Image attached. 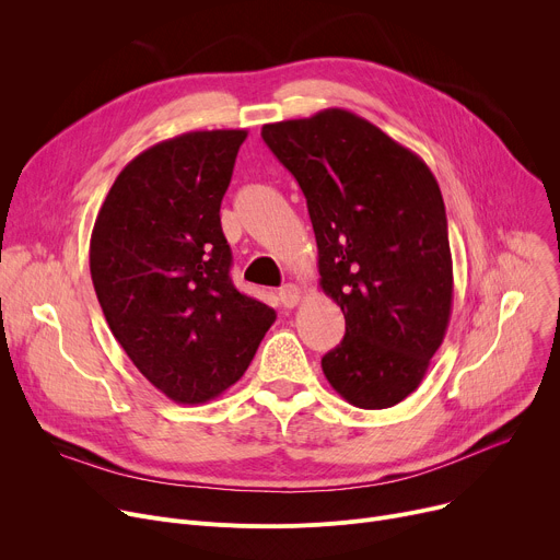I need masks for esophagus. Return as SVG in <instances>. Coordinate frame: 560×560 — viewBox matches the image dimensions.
<instances>
[{"mask_svg": "<svg viewBox=\"0 0 560 560\" xmlns=\"http://www.w3.org/2000/svg\"><path fill=\"white\" fill-rule=\"evenodd\" d=\"M300 300H302L300 285L288 283V285H283V288L279 290V302H281L283 308H294L296 304H300Z\"/></svg>", "mask_w": 560, "mask_h": 560, "instance_id": "esophagus-1", "label": "esophagus"}]
</instances>
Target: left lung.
Masks as SVG:
<instances>
[{"label": "left lung", "mask_w": 560, "mask_h": 560, "mask_svg": "<svg viewBox=\"0 0 560 560\" xmlns=\"http://www.w3.org/2000/svg\"><path fill=\"white\" fill-rule=\"evenodd\" d=\"M306 196L319 285L345 313V340L322 358L345 400L385 409L412 394L443 342L453 256L428 164L349 109L260 130Z\"/></svg>", "instance_id": "8db88e82"}]
</instances>
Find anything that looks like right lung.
Listing matches in <instances>:
<instances>
[{"label":"right lung","mask_w":560,"mask_h":560,"mask_svg":"<svg viewBox=\"0 0 560 560\" xmlns=\"http://www.w3.org/2000/svg\"><path fill=\"white\" fill-rule=\"evenodd\" d=\"M247 130H196L137 155L90 241L107 326L162 394L198 405L249 366L275 311L236 290L220 202Z\"/></svg>","instance_id":"obj_1"}]
</instances>
